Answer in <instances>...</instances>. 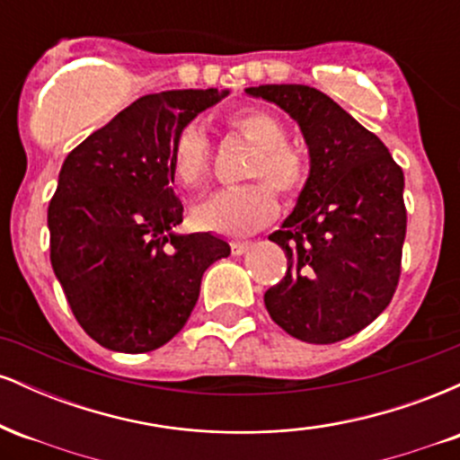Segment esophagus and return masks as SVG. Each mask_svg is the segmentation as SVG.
Segmentation results:
<instances>
[{"mask_svg":"<svg viewBox=\"0 0 460 460\" xmlns=\"http://www.w3.org/2000/svg\"><path fill=\"white\" fill-rule=\"evenodd\" d=\"M248 248H251V242H234V244H231V252H234V255H244Z\"/></svg>","mask_w":460,"mask_h":460,"instance_id":"obj_1","label":"esophagus"}]
</instances>
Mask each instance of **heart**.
<instances>
[{"mask_svg": "<svg viewBox=\"0 0 460 460\" xmlns=\"http://www.w3.org/2000/svg\"><path fill=\"white\" fill-rule=\"evenodd\" d=\"M226 125L255 145L246 177H263L244 186L223 188L194 209L199 226L218 234H248L270 223L277 214V194L294 197L307 181V162L288 145V131L277 116L261 108H242L226 116ZM212 145L199 123H188L177 131L171 146V168L186 188L203 186L209 175ZM273 183L270 187L265 181Z\"/></svg>", "mask_w": 460, "mask_h": 460, "instance_id": "b5f03b06", "label": "heart"}]
</instances>
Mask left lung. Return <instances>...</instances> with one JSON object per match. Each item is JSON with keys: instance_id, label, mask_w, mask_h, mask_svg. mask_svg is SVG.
I'll return each mask as SVG.
<instances>
[{"instance_id": "8db88e82", "label": "left lung", "mask_w": 460, "mask_h": 460, "mask_svg": "<svg viewBox=\"0 0 460 460\" xmlns=\"http://www.w3.org/2000/svg\"><path fill=\"white\" fill-rule=\"evenodd\" d=\"M298 123L311 171L296 208L270 235L288 270L263 294L268 314L307 344H335L383 314L400 279L404 175L378 136L303 84L246 88Z\"/></svg>"}]
</instances>
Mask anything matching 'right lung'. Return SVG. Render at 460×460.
Masks as SVG:
<instances>
[{
    "instance_id": "obj_1",
    "label": "right lung",
    "mask_w": 460,
    "mask_h": 460,
    "mask_svg": "<svg viewBox=\"0 0 460 460\" xmlns=\"http://www.w3.org/2000/svg\"><path fill=\"white\" fill-rule=\"evenodd\" d=\"M225 94H145L62 164L47 212L51 266L79 326L103 348L138 355L171 341L203 272L231 252L212 234H172L183 220L172 140Z\"/></svg>"
}]
</instances>
